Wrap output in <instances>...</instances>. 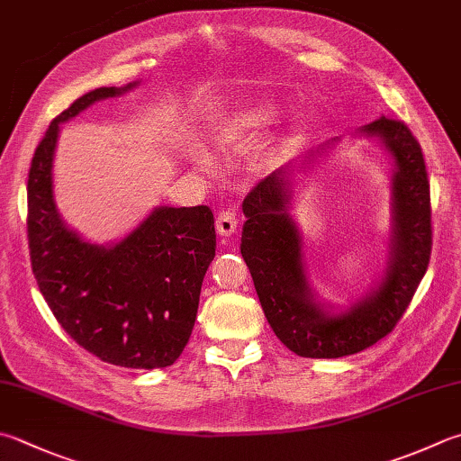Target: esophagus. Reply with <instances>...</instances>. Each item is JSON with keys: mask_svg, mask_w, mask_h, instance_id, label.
<instances>
[{"mask_svg": "<svg viewBox=\"0 0 461 461\" xmlns=\"http://www.w3.org/2000/svg\"><path fill=\"white\" fill-rule=\"evenodd\" d=\"M239 227V214L234 208H227V211H221L219 216H216V232L221 234V237H230L234 234Z\"/></svg>", "mask_w": 461, "mask_h": 461, "instance_id": "34e87169", "label": "esophagus"}]
</instances>
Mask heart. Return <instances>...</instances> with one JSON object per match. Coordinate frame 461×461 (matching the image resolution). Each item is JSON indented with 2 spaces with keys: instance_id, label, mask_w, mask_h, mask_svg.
<instances>
[{
  "instance_id": "heart-1",
  "label": "heart",
  "mask_w": 461,
  "mask_h": 461,
  "mask_svg": "<svg viewBox=\"0 0 461 461\" xmlns=\"http://www.w3.org/2000/svg\"><path fill=\"white\" fill-rule=\"evenodd\" d=\"M276 116H279V108H276V104L273 102L257 104V106L240 112V114L234 116L230 122L221 126L219 132L214 136V144L219 146L221 150L237 149L240 140H245L249 134L257 132V130H263L268 124H273ZM194 162L201 164V167H206V160L201 158V156L194 158Z\"/></svg>"
}]
</instances>
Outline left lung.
<instances>
[{
	"mask_svg": "<svg viewBox=\"0 0 461 461\" xmlns=\"http://www.w3.org/2000/svg\"><path fill=\"white\" fill-rule=\"evenodd\" d=\"M359 134L379 138L393 158V224L384 279L347 311L331 312L309 286L303 239L289 214L294 164L260 180L242 201L247 222L240 253L260 307L275 335L301 357L337 359L375 345L393 331L429 265V180L420 142L403 122L385 116L363 126ZM321 150H311L297 168L311 164Z\"/></svg>",
	"mask_w": 461,
	"mask_h": 461,
	"instance_id": "obj_1",
	"label": "left lung"
}]
</instances>
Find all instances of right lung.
I'll return each mask as SVG.
<instances>
[{
	"label": "right lung",
	"instance_id": "obj_1",
	"mask_svg": "<svg viewBox=\"0 0 461 461\" xmlns=\"http://www.w3.org/2000/svg\"><path fill=\"white\" fill-rule=\"evenodd\" d=\"M136 84L95 88L51 120L28 176V240L40 293L64 331L112 366L156 369L172 366L193 333L216 249L212 211L158 206L128 237L98 247L66 227L51 176L59 124Z\"/></svg>",
	"mask_w": 461,
	"mask_h": 461
}]
</instances>
